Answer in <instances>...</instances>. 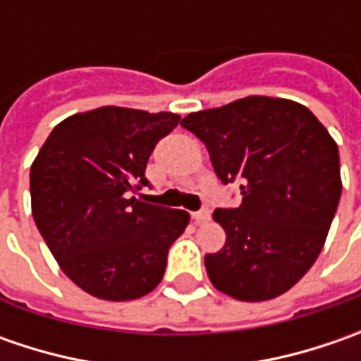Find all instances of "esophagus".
Masks as SVG:
<instances>
[{"label": "esophagus", "mask_w": 361, "mask_h": 361, "mask_svg": "<svg viewBox=\"0 0 361 361\" xmlns=\"http://www.w3.org/2000/svg\"><path fill=\"white\" fill-rule=\"evenodd\" d=\"M209 219H211V211H209V209H201V211L192 213V221H195L197 225H202V223H207Z\"/></svg>", "instance_id": "esophagus-1"}]
</instances>
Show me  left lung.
Instances as JSON below:
<instances>
[{
    "label": "left lung",
    "instance_id": "left-lung-1",
    "mask_svg": "<svg viewBox=\"0 0 361 361\" xmlns=\"http://www.w3.org/2000/svg\"><path fill=\"white\" fill-rule=\"evenodd\" d=\"M183 126L223 185L241 183V204L213 213L227 241L204 255L211 283L239 301L281 295L315 263L338 211L336 140L305 106L267 96L192 112Z\"/></svg>",
    "mask_w": 361,
    "mask_h": 361
}]
</instances>
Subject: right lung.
<instances>
[{
  "label": "right lung",
  "instance_id": "right-lung-1",
  "mask_svg": "<svg viewBox=\"0 0 361 361\" xmlns=\"http://www.w3.org/2000/svg\"><path fill=\"white\" fill-rule=\"evenodd\" d=\"M178 114L104 106L60 122L30 171L35 227L74 283L98 299L150 293L188 213L138 201L145 171Z\"/></svg>",
  "mask_w": 361,
  "mask_h": 361
}]
</instances>
